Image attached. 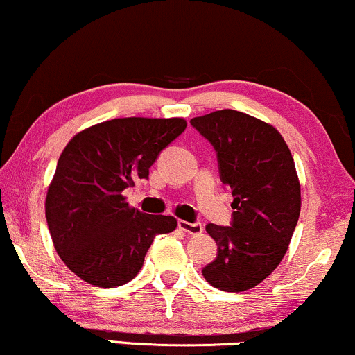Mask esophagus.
<instances>
[{"label":"esophagus","instance_id":"obj_1","mask_svg":"<svg viewBox=\"0 0 355 355\" xmlns=\"http://www.w3.org/2000/svg\"><path fill=\"white\" fill-rule=\"evenodd\" d=\"M178 226L181 231H184V232H187V234H193V236L201 234V232L204 231L201 223H187V220H179Z\"/></svg>","mask_w":355,"mask_h":355}]
</instances>
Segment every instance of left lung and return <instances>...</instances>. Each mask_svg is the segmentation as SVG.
<instances>
[{"mask_svg": "<svg viewBox=\"0 0 355 355\" xmlns=\"http://www.w3.org/2000/svg\"><path fill=\"white\" fill-rule=\"evenodd\" d=\"M191 124L214 148L220 181L234 198L231 226H206L218 256L202 276L226 293L252 289L277 268L297 226L301 184L293 154L276 128L241 111H214Z\"/></svg>", "mask_w": 355, "mask_h": 355, "instance_id": "8db88e82", "label": "left lung"}]
</instances>
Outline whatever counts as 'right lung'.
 <instances>
[{"label":"right lung","instance_id":"right-lung-1","mask_svg":"<svg viewBox=\"0 0 355 355\" xmlns=\"http://www.w3.org/2000/svg\"><path fill=\"white\" fill-rule=\"evenodd\" d=\"M186 126L182 118H119L66 144L46 194V220L61 261L87 284H126L143 268L154 237L176 229L173 216L129 207L124 191L149 178L159 153Z\"/></svg>","mask_w":355,"mask_h":355}]
</instances>
